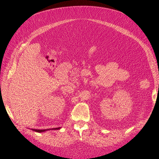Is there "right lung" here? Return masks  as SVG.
<instances>
[{"instance_id":"add662e5","label":"right lung","mask_w":159,"mask_h":159,"mask_svg":"<svg viewBox=\"0 0 159 159\" xmlns=\"http://www.w3.org/2000/svg\"><path fill=\"white\" fill-rule=\"evenodd\" d=\"M61 128H52V129H31V130L34 131L35 132L38 133H42V132H44L48 130H53V129H60Z\"/></svg>"}]
</instances>
